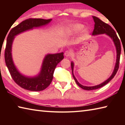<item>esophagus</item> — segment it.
<instances>
[{"instance_id":"34e87169","label":"esophagus","mask_w":125,"mask_h":125,"mask_svg":"<svg viewBox=\"0 0 125 125\" xmlns=\"http://www.w3.org/2000/svg\"><path fill=\"white\" fill-rule=\"evenodd\" d=\"M71 54H72V52L71 51H66L64 52L65 56L67 57H68L71 56Z\"/></svg>"}]
</instances>
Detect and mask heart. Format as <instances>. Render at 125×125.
Listing matches in <instances>:
<instances>
[{"instance_id": "heart-1", "label": "heart", "mask_w": 125, "mask_h": 125, "mask_svg": "<svg viewBox=\"0 0 125 125\" xmlns=\"http://www.w3.org/2000/svg\"><path fill=\"white\" fill-rule=\"evenodd\" d=\"M83 25L78 23L69 24L64 29V34L65 36H72L75 35L82 30L83 28ZM89 30L85 27L82 31L81 36L82 37H85L89 34Z\"/></svg>"}]
</instances>
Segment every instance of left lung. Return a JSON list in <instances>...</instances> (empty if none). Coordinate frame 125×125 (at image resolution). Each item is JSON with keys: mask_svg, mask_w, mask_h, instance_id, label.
I'll return each mask as SVG.
<instances>
[{"mask_svg": "<svg viewBox=\"0 0 125 125\" xmlns=\"http://www.w3.org/2000/svg\"><path fill=\"white\" fill-rule=\"evenodd\" d=\"M93 18L94 19L95 25H94V29L93 31L92 35L93 36H96L99 35H102V34H106L108 36L111 38L114 42V45L116 47V63L115 67H114V69L113 71V72L112 73L110 77L108 79L106 80L105 82H104L103 83H101L99 85L92 86H86L82 85L81 84H80L79 82H78L77 79H76L73 73V69H74V64L73 62L72 61L71 62V68H72V74L73 77L76 83L77 84V85L80 86V88L83 89L84 90H92L100 88L102 86H104L106 84H107L110 80L113 79V78L115 77L116 73L118 71V67H119V62H120V54H121V44H120V40L118 39L117 35L115 32V31L112 28V27L110 26L109 25L107 24H106L104 22H103V21H101L100 19L97 18L96 16H93Z\"/></svg>", "mask_w": 125, "mask_h": 125, "instance_id": "8db88e82", "label": "left lung"}]
</instances>
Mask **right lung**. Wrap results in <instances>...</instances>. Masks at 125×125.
I'll return each mask as SVG.
<instances>
[{
  "instance_id": "right-lung-1",
  "label": "right lung",
  "mask_w": 125,
  "mask_h": 125,
  "mask_svg": "<svg viewBox=\"0 0 125 125\" xmlns=\"http://www.w3.org/2000/svg\"><path fill=\"white\" fill-rule=\"evenodd\" d=\"M51 21L52 19H27L12 28L8 36L5 50L6 65L15 82L26 90L39 92L47 88L53 79L57 65L64 58V53L46 54L42 62L39 73L33 77H29L21 73L14 64L12 57V45L16 35L25 31L45 26Z\"/></svg>"
}]
</instances>
